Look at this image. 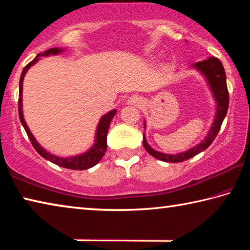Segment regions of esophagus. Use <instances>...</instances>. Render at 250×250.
Segmentation results:
<instances>
[{
	"instance_id": "obj_1",
	"label": "esophagus",
	"mask_w": 250,
	"mask_h": 250,
	"mask_svg": "<svg viewBox=\"0 0 250 250\" xmlns=\"http://www.w3.org/2000/svg\"><path fill=\"white\" fill-rule=\"evenodd\" d=\"M142 103V100H141V98L139 96H131L130 98L128 99V104H134V105H137V104H140Z\"/></svg>"
}]
</instances>
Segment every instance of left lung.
I'll return each instance as SVG.
<instances>
[{
	"label": "left lung",
	"mask_w": 250,
	"mask_h": 250,
	"mask_svg": "<svg viewBox=\"0 0 250 250\" xmlns=\"http://www.w3.org/2000/svg\"><path fill=\"white\" fill-rule=\"evenodd\" d=\"M192 68H195L197 71H200L201 75L205 78L206 83L208 84L209 89L211 91V95H213L215 103H216V112H215L213 124L210 125L208 133H207L206 137L203 139L197 146L176 154L163 153V152L154 150L153 147H151V146H149V143H147L146 139V135L143 133V146H145V149L147 151V153L151 154L155 159L163 161V162H182V161L191 159L194 155H196L206 150L207 147L211 145V142L214 141V139L216 138L223 121L226 117L228 104H229V95H228L226 84V74L221 61L215 57H209L205 59V61L195 62V64L192 66Z\"/></svg>",
	"instance_id": "8db88e82"
}]
</instances>
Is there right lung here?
I'll return each mask as SVG.
<instances>
[{
	"mask_svg": "<svg viewBox=\"0 0 250 250\" xmlns=\"http://www.w3.org/2000/svg\"><path fill=\"white\" fill-rule=\"evenodd\" d=\"M64 48H59V47H55V48H50L45 50L44 53H40L37 56L33 59V61L24 67V69L22 71V75H21L20 78V95H19V116H20V120L21 124L24 126L25 131L28 135L29 140H31L32 145L39 153L43 156L44 159L50 161L57 166L65 167V168H70V170H87V168H90L92 167H95L99 161L103 159V156L104 155L105 151H107V134H108V130L110 126V122L113 119V117L116 116L117 110H110L109 112L105 113L103 117L100 118V120L98 122V125H97L96 129V134H95V142L94 145L91 146L89 150H87L83 153H80L74 156H68V158H62V156H58V155H54L52 153H49L47 150H45L43 146H42L37 140L34 137L33 133L29 130L28 125H26L24 119V115H23V82H24V77L25 74L27 73V70L31 68L32 66L36 64L37 62L40 61V57L42 56H50V55H59L61 53L64 52Z\"/></svg>",
	"mask_w": 250,
	"mask_h": 250,
	"instance_id": "right-lung-1",
	"label": "right lung"
}]
</instances>
